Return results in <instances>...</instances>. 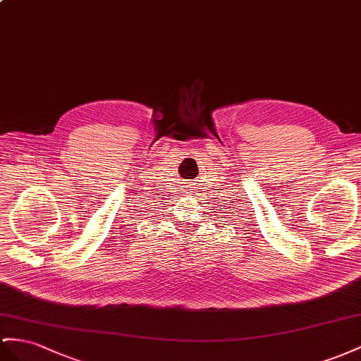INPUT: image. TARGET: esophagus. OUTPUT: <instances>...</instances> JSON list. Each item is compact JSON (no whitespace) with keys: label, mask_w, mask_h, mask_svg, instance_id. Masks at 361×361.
Returning <instances> with one entry per match:
<instances>
[{"label":"esophagus","mask_w":361,"mask_h":361,"mask_svg":"<svg viewBox=\"0 0 361 361\" xmlns=\"http://www.w3.org/2000/svg\"><path fill=\"white\" fill-rule=\"evenodd\" d=\"M195 188H193V184H186V193L188 195H195Z\"/></svg>","instance_id":"obj_1"}]
</instances>
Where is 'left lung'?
I'll return each instance as SVG.
<instances>
[{
	"instance_id": "left-lung-1",
	"label": "left lung",
	"mask_w": 361,
	"mask_h": 361,
	"mask_svg": "<svg viewBox=\"0 0 361 361\" xmlns=\"http://www.w3.org/2000/svg\"><path fill=\"white\" fill-rule=\"evenodd\" d=\"M235 202H236V201H235ZM224 204H226V202H224ZM226 206H227V204H226ZM230 209H232V210H233L235 207H232V206H230ZM228 214H232V212H228Z\"/></svg>"
}]
</instances>
